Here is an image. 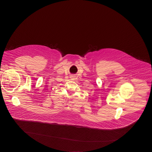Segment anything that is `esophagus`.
I'll return each instance as SVG.
<instances>
[{"label":"esophagus","instance_id":"esophagus-1","mask_svg":"<svg viewBox=\"0 0 152 152\" xmlns=\"http://www.w3.org/2000/svg\"><path fill=\"white\" fill-rule=\"evenodd\" d=\"M70 78H72V79H73L75 78V76H72L70 77Z\"/></svg>","mask_w":152,"mask_h":152}]
</instances>
